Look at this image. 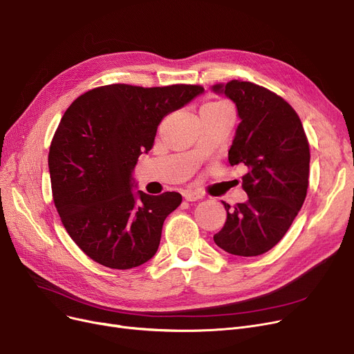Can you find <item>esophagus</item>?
<instances>
[{
	"mask_svg": "<svg viewBox=\"0 0 354 354\" xmlns=\"http://www.w3.org/2000/svg\"><path fill=\"white\" fill-rule=\"evenodd\" d=\"M183 198L187 199L188 202H195V201L201 199L202 195L199 192H196V191H185L183 192Z\"/></svg>",
	"mask_w": 354,
	"mask_h": 354,
	"instance_id": "esophagus-1",
	"label": "esophagus"
}]
</instances>
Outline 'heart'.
I'll list each match as a JSON object with an SVG mask.
<instances>
[{
    "instance_id": "heart-1",
    "label": "heart",
    "mask_w": 354,
    "mask_h": 354,
    "mask_svg": "<svg viewBox=\"0 0 354 354\" xmlns=\"http://www.w3.org/2000/svg\"><path fill=\"white\" fill-rule=\"evenodd\" d=\"M207 106H211V107H224V106H228V104L224 103V102H215V103H208Z\"/></svg>"
}]
</instances>
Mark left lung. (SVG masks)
I'll return each instance as SVG.
<instances>
[{
	"instance_id": "8db88e82",
	"label": "left lung",
	"mask_w": 354,
	"mask_h": 354,
	"mask_svg": "<svg viewBox=\"0 0 354 354\" xmlns=\"http://www.w3.org/2000/svg\"><path fill=\"white\" fill-rule=\"evenodd\" d=\"M235 103L239 124L228 160L247 166V202L230 207L215 244L239 257H255L280 243L301 209L310 171V147L295 110L275 93L251 82L231 80L211 88Z\"/></svg>"
}]
</instances>
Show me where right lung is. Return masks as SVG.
<instances>
[{"label": "right lung", "mask_w": 354, "mask_h": 354, "mask_svg": "<svg viewBox=\"0 0 354 354\" xmlns=\"http://www.w3.org/2000/svg\"><path fill=\"white\" fill-rule=\"evenodd\" d=\"M202 93L194 84H109L66 110L48 153L53 199L66 231L93 261L129 270L156 254L163 222L182 196L133 191V169L162 119Z\"/></svg>", "instance_id": "obj_1"}]
</instances>
